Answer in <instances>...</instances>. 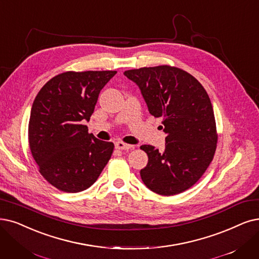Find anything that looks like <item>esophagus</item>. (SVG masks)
I'll return each instance as SVG.
<instances>
[{"mask_svg":"<svg viewBox=\"0 0 259 259\" xmlns=\"http://www.w3.org/2000/svg\"><path fill=\"white\" fill-rule=\"evenodd\" d=\"M115 147H116V149H118V150H130V149L133 148V146H131V144H126V143H124V142H122V141L116 142V143H115Z\"/></svg>","mask_w":259,"mask_h":259,"instance_id":"34e87169","label":"esophagus"}]
</instances>
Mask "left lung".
I'll use <instances>...</instances> for the list:
<instances>
[{"label": "left lung", "mask_w": 259, "mask_h": 259, "mask_svg": "<svg viewBox=\"0 0 259 259\" xmlns=\"http://www.w3.org/2000/svg\"><path fill=\"white\" fill-rule=\"evenodd\" d=\"M139 87L148 109L162 118L165 148L144 144L148 164L142 182L153 192L173 195L198 182L213 158L217 132L210 99L199 80L174 67L158 66L124 72Z\"/></svg>", "instance_id": "left-lung-1"}]
</instances>
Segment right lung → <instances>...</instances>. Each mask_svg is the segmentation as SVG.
I'll return each instance as SVG.
<instances>
[{
    "label": "right lung",
    "instance_id": "1",
    "mask_svg": "<svg viewBox=\"0 0 259 259\" xmlns=\"http://www.w3.org/2000/svg\"><path fill=\"white\" fill-rule=\"evenodd\" d=\"M117 71L65 72L41 88L30 109L28 142L41 175L65 192L86 190L100 177L113 143L84 125Z\"/></svg>",
    "mask_w": 259,
    "mask_h": 259
}]
</instances>
